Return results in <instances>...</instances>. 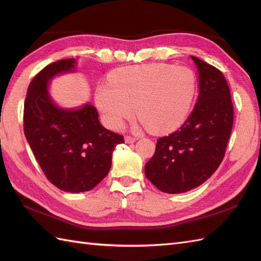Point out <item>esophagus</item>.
<instances>
[{
  "label": "esophagus",
  "mask_w": 261,
  "mask_h": 261,
  "mask_svg": "<svg viewBox=\"0 0 261 261\" xmlns=\"http://www.w3.org/2000/svg\"><path fill=\"white\" fill-rule=\"evenodd\" d=\"M124 141H125L126 143H134L135 141H137V138H135V137H130V136H126V137L124 138Z\"/></svg>",
  "instance_id": "1"
}]
</instances>
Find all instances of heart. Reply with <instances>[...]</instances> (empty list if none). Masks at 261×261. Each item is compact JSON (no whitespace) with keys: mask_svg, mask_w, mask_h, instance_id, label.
Returning <instances> with one entry per match:
<instances>
[{"mask_svg":"<svg viewBox=\"0 0 261 261\" xmlns=\"http://www.w3.org/2000/svg\"><path fill=\"white\" fill-rule=\"evenodd\" d=\"M108 82L96 87L95 102L112 129H120L136 108L149 131L176 130L188 118L196 96V77L185 66H126L113 70Z\"/></svg>","mask_w":261,"mask_h":261,"instance_id":"1","label":"heart"}]
</instances>
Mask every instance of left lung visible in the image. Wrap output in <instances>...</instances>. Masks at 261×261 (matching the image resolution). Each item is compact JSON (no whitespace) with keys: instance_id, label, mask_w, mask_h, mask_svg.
I'll use <instances>...</instances> for the list:
<instances>
[{"instance_id":"8db88e82","label":"left lung","mask_w":261,"mask_h":261,"mask_svg":"<svg viewBox=\"0 0 261 261\" xmlns=\"http://www.w3.org/2000/svg\"><path fill=\"white\" fill-rule=\"evenodd\" d=\"M198 73V97L179 130L157 140L145 166L147 178L168 194L185 193L207 180L222 163L233 125V105L225 77L191 56Z\"/></svg>"}]
</instances>
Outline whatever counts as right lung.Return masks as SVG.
<instances>
[{
  "instance_id": "add662e5",
  "label": "right lung",
  "mask_w": 261,
  "mask_h": 261,
  "mask_svg": "<svg viewBox=\"0 0 261 261\" xmlns=\"http://www.w3.org/2000/svg\"><path fill=\"white\" fill-rule=\"evenodd\" d=\"M76 59L58 60L38 73L28 87L23 129L27 141L48 180L68 193L91 191L109 174L112 153L123 137L99 123L91 103L62 108L49 86L55 77L74 73Z\"/></svg>"
}]
</instances>
